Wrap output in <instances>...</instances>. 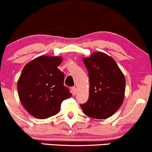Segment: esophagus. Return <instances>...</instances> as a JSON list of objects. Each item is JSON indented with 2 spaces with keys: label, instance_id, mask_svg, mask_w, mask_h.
I'll list each match as a JSON object with an SVG mask.
<instances>
[{
  "label": "esophagus",
  "instance_id": "1",
  "mask_svg": "<svg viewBox=\"0 0 152 152\" xmlns=\"http://www.w3.org/2000/svg\"><path fill=\"white\" fill-rule=\"evenodd\" d=\"M71 93L74 96L76 95V94H77V88H76V87H72L71 88Z\"/></svg>",
  "mask_w": 152,
  "mask_h": 152
}]
</instances>
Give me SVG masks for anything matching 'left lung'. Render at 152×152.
Instances as JSON below:
<instances>
[{
  "label": "left lung",
  "instance_id": "obj_1",
  "mask_svg": "<svg viewBox=\"0 0 152 152\" xmlns=\"http://www.w3.org/2000/svg\"><path fill=\"white\" fill-rule=\"evenodd\" d=\"M89 78V97L81 107L86 116L107 118L114 115L124 99L126 79L112 57L94 52L83 58Z\"/></svg>",
  "mask_w": 152,
  "mask_h": 152
}]
</instances>
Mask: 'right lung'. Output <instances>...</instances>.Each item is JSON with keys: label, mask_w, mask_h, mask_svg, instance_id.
I'll list each match as a JSON object with an SVG mask.
<instances>
[{"label": "right lung", "mask_w": 152, "mask_h": 152, "mask_svg": "<svg viewBox=\"0 0 152 152\" xmlns=\"http://www.w3.org/2000/svg\"><path fill=\"white\" fill-rule=\"evenodd\" d=\"M61 56H41L24 66L18 81L22 105L34 117L45 119L59 112L64 100L72 96L64 86V74L58 69Z\"/></svg>", "instance_id": "obj_1"}]
</instances>
